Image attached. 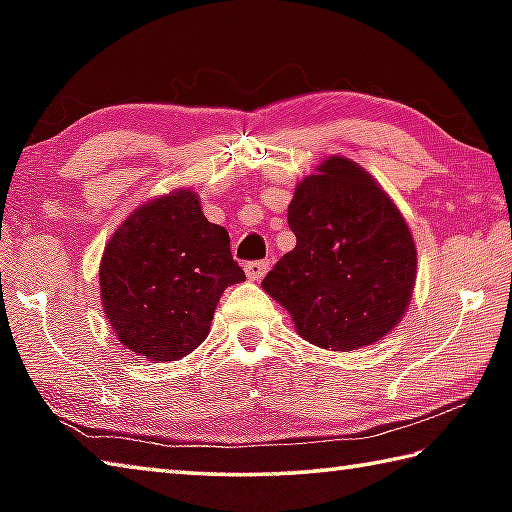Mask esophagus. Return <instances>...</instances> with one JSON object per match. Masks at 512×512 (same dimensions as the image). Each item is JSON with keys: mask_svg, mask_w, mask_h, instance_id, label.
Here are the masks:
<instances>
[{"mask_svg": "<svg viewBox=\"0 0 512 512\" xmlns=\"http://www.w3.org/2000/svg\"><path fill=\"white\" fill-rule=\"evenodd\" d=\"M268 266H271L268 259H255V262L246 264V275L250 277V280H262L268 271Z\"/></svg>", "mask_w": 512, "mask_h": 512, "instance_id": "obj_1", "label": "esophagus"}]
</instances>
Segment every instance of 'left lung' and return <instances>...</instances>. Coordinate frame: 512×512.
Wrapping results in <instances>:
<instances>
[{"mask_svg": "<svg viewBox=\"0 0 512 512\" xmlns=\"http://www.w3.org/2000/svg\"><path fill=\"white\" fill-rule=\"evenodd\" d=\"M296 248L262 287L318 348L354 350L386 336L409 307L415 244L388 194L348 158L325 160L289 205Z\"/></svg>", "mask_w": 512, "mask_h": 512, "instance_id": "left-lung-1", "label": "left lung"}]
</instances>
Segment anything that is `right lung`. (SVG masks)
Listing matches in <instances>:
<instances>
[{
  "mask_svg": "<svg viewBox=\"0 0 512 512\" xmlns=\"http://www.w3.org/2000/svg\"><path fill=\"white\" fill-rule=\"evenodd\" d=\"M101 298L126 350L176 361L205 341L221 293L246 280L228 230L203 216L192 189L142 205L101 259Z\"/></svg>",
  "mask_w": 512,
  "mask_h": 512,
  "instance_id": "add662e5",
  "label": "right lung"
}]
</instances>
